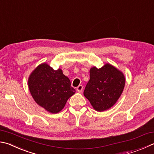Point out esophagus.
I'll use <instances>...</instances> for the list:
<instances>
[{
	"mask_svg": "<svg viewBox=\"0 0 154 154\" xmlns=\"http://www.w3.org/2000/svg\"><path fill=\"white\" fill-rule=\"evenodd\" d=\"M77 91L78 92H79V93H81L83 91V86L82 85H79V86L77 87Z\"/></svg>",
	"mask_w": 154,
	"mask_h": 154,
	"instance_id": "34e87169",
	"label": "esophagus"
}]
</instances>
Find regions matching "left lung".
Wrapping results in <instances>:
<instances>
[{
  "instance_id": "8db88e82",
  "label": "left lung",
  "mask_w": 154,
  "mask_h": 154,
  "mask_svg": "<svg viewBox=\"0 0 154 154\" xmlns=\"http://www.w3.org/2000/svg\"><path fill=\"white\" fill-rule=\"evenodd\" d=\"M89 77L83 92L85 97L97 111L110 108L119 99L124 89V74L107 63L100 69L96 66L91 68Z\"/></svg>"
}]
</instances>
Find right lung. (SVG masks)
Here are the masks:
<instances>
[{"mask_svg": "<svg viewBox=\"0 0 154 154\" xmlns=\"http://www.w3.org/2000/svg\"><path fill=\"white\" fill-rule=\"evenodd\" d=\"M28 87L35 102L52 114L62 110L68 99L75 93L62 70L53 69L45 63L38 65L30 74Z\"/></svg>", "mask_w": 154, "mask_h": 154, "instance_id": "right-lung-1", "label": "right lung"}]
</instances>
